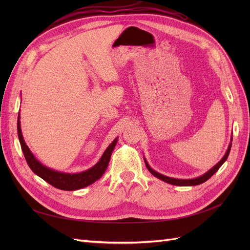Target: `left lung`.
<instances>
[{"instance_id":"8db88e82","label":"left lung","mask_w":250,"mask_h":250,"mask_svg":"<svg viewBox=\"0 0 250 250\" xmlns=\"http://www.w3.org/2000/svg\"><path fill=\"white\" fill-rule=\"evenodd\" d=\"M230 141H232V137H231ZM230 148H231V143L229 145V148H228V150H226V152H225L224 156L221 158L220 162H218V164H216L213 168L209 169L208 172H206L204 174H202V175H200V176H198V177L192 178V179H178V178H173V177H169V176L163 175V174L156 172L155 170H153L152 168L150 167L145 157H144V162H145L146 167H147V169L149 170V172H150L151 174H152V175H154L155 177H157L158 179H161V180L165 181V183H168V184L173 185V186H180V187L197 186V185L203 184L204 181H207L208 178H210L211 176H213L214 174L219 170V168H220L221 166L224 164V162H225L226 160H228L229 154V152H230Z\"/></svg>"}]
</instances>
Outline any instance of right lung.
Returning <instances> with one entry per match:
<instances>
[{
  "label": "right lung",
  "instance_id": "add662e5",
  "mask_svg": "<svg viewBox=\"0 0 250 250\" xmlns=\"http://www.w3.org/2000/svg\"><path fill=\"white\" fill-rule=\"evenodd\" d=\"M20 112L18 116V135L21 143V147L22 150V153L27 161V164L37 176L42 178L44 181H47L51 186L55 187L59 190L63 191H75L79 190V188H85L89 185L94 184L96 180L99 179L104 172L106 171L107 166L109 164V160L113 149H115L118 138L112 141L110 145L104 151L101 158L96 165H94L92 168H89L85 171H82L80 173H64L59 172L56 170H53L51 168L46 167L42 165L34 154L29 149L27 144L25 143L24 138H22L21 129V121H20Z\"/></svg>",
  "mask_w": 250,
  "mask_h": 250
}]
</instances>
